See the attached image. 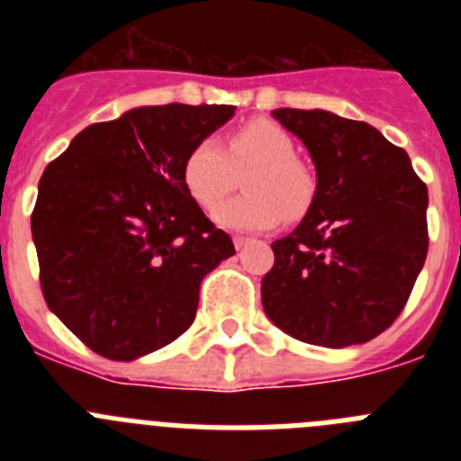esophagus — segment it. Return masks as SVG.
I'll return each mask as SVG.
<instances>
[{
	"label": "esophagus",
	"instance_id": "34e87169",
	"mask_svg": "<svg viewBox=\"0 0 461 461\" xmlns=\"http://www.w3.org/2000/svg\"><path fill=\"white\" fill-rule=\"evenodd\" d=\"M251 242H254V240L244 238V235H235V238H233L235 249H244V247H247V244H251Z\"/></svg>",
	"mask_w": 461,
	"mask_h": 461
}]
</instances>
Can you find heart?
Listing matches in <instances>:
<instances>
[{
	"label": "heart",
	"mask_w": 461,
	"mask_h": 461,
	"mask_svg": "<svg viewBox=\"0 0 461 461\" xmlns=\"http://www.w3.org/2000/svg\"><path fill=\"white\" fill-rule=\"evenodd\" d=\"M243 178L247 194L231 199L214 212V221L228 230H267L281 219L297 221L307 214L316 194V180L295 157V142L279 124L256 120L240 126L228 138V148L205 136L186 152L182 182L203 210H212L237 181Z\"/></svg>",
	"instance_id": "obj_1"
}]
</instances>
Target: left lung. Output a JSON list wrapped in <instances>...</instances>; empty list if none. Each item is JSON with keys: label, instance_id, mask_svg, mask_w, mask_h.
Instances as JSON below:
<instances>
[{"label": "left lung", "instance_id": "obj_1", "mask_svg": "<svg viewBox=\"0 0 461 461\" xmlns=\"http://www.w3.org/2000/svg\"><path fill=\"white\" fill-rule=\"evenodd\" d=\"M316 166L304 219L272 242L267 319L313 346L365 344L394 323L427 258V186L409 154L367 122L276 108Z\"/></svg>", "mask_w": 461, "mask_h": 461}]
</instances>
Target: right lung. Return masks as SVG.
I'll return each instance as SVG.
<instances>
[{"mask_svg": "<svg viewBox=\"0 0 461 461\" xmlns=\"http://www.w3.org/2000/svg\"><path fill=\"white\" fill-rule=\"evenodd\" d=\"M235 105H142L48 164L32 238L48 307L94 353L136 360L189 330L207 272L235 254L182 182L194 142Z\"/></svg>", "mask_w": 461, "mask_h": 461, "instance_id": "add662e5", "label": "right lung"}]
</instances>
